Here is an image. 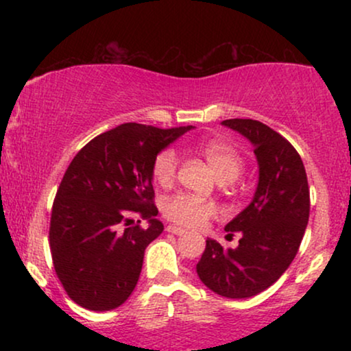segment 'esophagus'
<instances>
[{
    "mask_svg": "<svg viewBox=\"0 0 351 351\" xmlns=\"http://www.w3.org/2000/svg\"><path fill=\"white\" fill-rule=\"evenodd\" d=\"M167 231L171 232V234H176V236H183L184 232H186V231H184V229L176 228V226H171V224H170V226H167Z\"/></svg>",
    "mask_w": 351,
    "mask_h": 351,
    "instance_id": "obj_1",
    "label": "esophagus"
}]
</instances>
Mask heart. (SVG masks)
I'll use <instances>...</instances> for the list:
<instances>
[{
	"instance_id": "1",
	"label": "heart",
	"mask_w": 351,
	"mask_h": 351,
	"mask_svg": "<svg viewBox=\"0 0 351 351\" xmlns=\"http://www.w3.org/2000/svg\"><path fill=\"white\" fill-rule=\"evenodd\" d=\"M186 147L188 150L206 160L221 183H231L243 171V156L231 143L224 140H201V142L188 143ZM176 168H178V155L173 148H165L153 158L152 178L160 186H168L176 178ZM216 213L217 208L215 203L186 193H176L163 203L165 217L176 226L183 228H201L209 219H213Z\"/></svg>"
}]
</instances>
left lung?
<instances>
[{"label":"left lung","mask_w":351,"mask_h":351,"mask_svg":"<svg viewBox=\"0 0 351 351\" xmlns=\"http://www.w3.org/2000/svg\"><path fill=\"white\" fill-rule=\"evenodd\" d=\"M223 125L254 145L259 184L247 208L228 224V239L239 234L236 249L208 239L196 264L201 282L228 299L257 295L287 271L308 223L307 173L289 140L259 120L229 119Z\"/></svg>","instance_id":"8db88e82"}]
</instances>
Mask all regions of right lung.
I'll use <instances>...</instances> for the list:
<instances>
[{
	"label": "right lung",
	"instance_id": "right-lung-1",
	"mask_svg": "<svg viewBox=\"0 0 351 351\" xmlns=\"http://www.w3.org/2000/svg\"><path fill=\"white\" fill-rule=\"evenodd\" d=\"M189 128L119 125L92 138L67 167L52 203L49 245L58 279L80 307L112 310L134 292L145 249L163 231L155 219L153 158Z\"/></svg>",
	"mask_w": 351,
	"mask_h": 351
}]
</instances>
